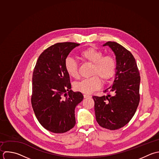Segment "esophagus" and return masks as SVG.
Listing matches in <instances>:
<instances>
[{
	"instance_id": "obj_1",
	"label": "esophagus",
	"mask_w": 159,
	"mask_h": 159,
	"mask_svg": "<svg viewBox=\"0 0 159 159\" xmlns=\"http://www.w3.org/2000/svg\"><path fill=\"white\" fill-rule=\"evenodd\" d=\"M84 98H91V96L89 95L84 94Z\"/></svg>"
}]
</instances>
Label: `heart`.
Instances as JSON below:
<instances>
[{
  "label": "heart",
  "mask_w": 159,
  "mask_h": 159,
  "mask_svg": "<svg viewBox=\"0 0 159 159\" xmlns=\"http://www.w3.org/2000/svg\"><path fill=\"white\" fill-rule=\"evenodd\" d=\"M80 58L90 64H92L89 78L75 83L74 89L84 93L90 94L101 87L102 82H108L114 75L116 71V61L110 55L103 56L99 49L92 46L82 50L80 54ZM64 67L67 74L74 79L79 77V66L77 62L72 57H68L64 61Z\"/></svg>",
  "instance_id": "obj_1"
}]
</instances>
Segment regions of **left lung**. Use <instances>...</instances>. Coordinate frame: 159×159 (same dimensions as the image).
<instances>
[{"mask_svg": "<svg viewBox=\"0 0 159 159\" xmlns=\"http://www.w3.org/2000/svg\"><path fill=\"white\" fill-rule=\"evenodd\" d=\"M116 57V74L113 85L105 90L106 96H93L96 120L102 128L115 130L125 126L134 115L139 105L141 77L136 60L121 44L108 41Z\"/></svg>", "mask_w": 159, "mask_h": 159, "instance_id": "left-lung-1", "label": "left lung"}]
</instances>
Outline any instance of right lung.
Returning <instances> with one entry per match:
<instances>
[{
    "label": "right lung",
    "mask_w": 159,
    "mask_h": 159,
    "mask_svg": "<svg viewBox=\"0 0 159 159\" xmlns=\"http://www.w3.org/2000/svg\"><path fill=\"white\" fill-rule=\"evenodd\" d=\"M80 44L58 43L39 56L32 77L31 105L35 116L46 129L64 133L75 125V108L84 96L71 89L64 61L70 52Z\"/></svg>",
    "instance_id": "1"
}]
</instances>
